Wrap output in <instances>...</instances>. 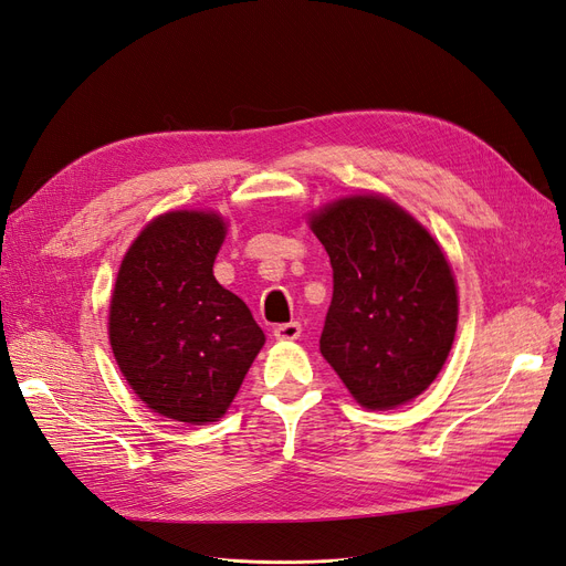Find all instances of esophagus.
Wrapping results in <instances>:
<instances>
[{
	"mask_svg": "<svg viewBox=\"0 0 566 566\" xmlns=\"http://www.w3.org/2000/svg\"><path fill=\"white\" fill-rule=\"evenodd\" d=\"M277 340H296L301 336V324L298 322H286V324H277L272 328Z\"/></svg>",
	"mask_w": 566,
	"mask_h": 566,
	"instance_id": "esophagus-1",
	"label": "esophagus"
}]
</instances>
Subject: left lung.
Here are the masks:
<instances>
[{"instance_id": "left-lung-1", "label": "left lung", "mask_w": 566, "mask_h": 566, "mask_svg": "<svg viewBox=\"0 0 566 566\" xmlns=\"http://www.w3.org/2000/svg\"><path fill=\"white\" fill-rule=\"evenodd\" d=\"M310 223L333 268L324 359L370 410L415 399L441 373L457 331V286L441 247L380 196L338 200Z\"/></svg>"}]
</instances>
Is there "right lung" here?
<instances>
[{
    "mask_svg": "<svg viewBox=\"0 0 566 566\" xmlns=\"http://www.w3.org/2000/svg\"><path fill=\"white\" fill-rule=\"evenodd\" d=\"M226 226L170 212L125 254L109 307V340L139 399L177 422H217L265 343L249 307L214 280Z\"/></svg>",
    "mask_w": 566,
    "mask_h": 566,
    "instance_id": "obj_1",
    "label": "right lung"
}]
</instances>
